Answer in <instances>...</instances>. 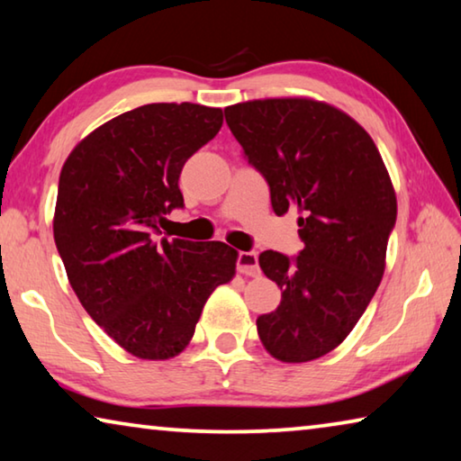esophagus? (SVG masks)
Here are the masks:
<instances>
[{"mask_svg":"<svg viewBox=\"0 0 461 461\" xmlns=\"http://www.w3.org/2000/svg\"><path fill=\"white\" fill-rule=\"evenodd\" d=\"M238 270L244 276H258L260 275L258 254H256V252H240L238 254Z\"/></svg>","mask_w":461,"mask_h":461,"instance_id":"1","label":"esophagus"}]
</instances>
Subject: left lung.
I'll use <instances>...</instances> for the list:
<instances>
[{"label": "left lung", "mask_w": 461, "mask_h": 461, "mask_svg": "<svg viewBox=\"0 0 461 461\" xmlns=\"http://www.w3.org/2000/svg\"><path fill=\"white\" fill-rule=\"evenodd\" d=\"M223 112L268 181L275 213H301L305 241L294 260L260 254L262 272L283 291L278 309L256 321L260 341L280 362L317 360L348 338L384 275L393 181L368 131L325 101L268 97Z\"/></svg>", "instance_id": "1"}]
</instances>
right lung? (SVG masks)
Listing matches in <instances>:
<instances>
[{
	"instance_id": "obj_1",
	"label": "right lung",
	"mask_w": 461,
	"mask_h": 461,
	"mask_svg": "<svg viewBox=\"0 0 461 461\" xmlns=\"http://www.w3.org/2000/svg\"><path fill=\"white\" fill-rule=\"evenodd\" d=\"M221 123L220 107L148 104L93 130L62 165L52 231L68 283L140 360L181 354L209 296L236 276L238 252L223 241L154 240L183 207L185 162Z\"/></svg>"
}]
</instances>
